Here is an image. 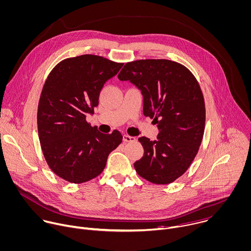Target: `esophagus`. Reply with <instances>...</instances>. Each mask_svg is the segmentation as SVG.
<instances>
[{
  "mask_svg": "<svg viewBox=\"0 0 251 251\" xmlns=\"http://www.w3.org/2000/svg\"><path fill=\"white\" fill-rule=\"evenodd\" d=\"M123 141L124 142H135L136 138L132 137V136H128V135H124L123 136Z\"/></svg>",
  "mask_w": 251,
  "mask_h": 251,
  "instance_id": "1",
  "label": "esophagus"
}]
</instances>
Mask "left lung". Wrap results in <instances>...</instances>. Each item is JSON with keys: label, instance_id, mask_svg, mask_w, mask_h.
Here are the masks:
<instances>
[{"label": "left lung", "instance_id": "1", "mask_svg": "<svg viewBox=\"0 0 251 251\" xmlns=\"http://www.w3.org/2000/svg\"><path fill=\"white\" fill-rule=\"evenodd\" d=\"M143 96V113L156 124L155 141L141 137L144 155L134 163L140 176L169 184L190 166L205 128V102L199 83L183 65L170 60H138L125 64L118 75Z\"/></svg>", "mask_w": 251, "mask_h": 251}]
</instances>
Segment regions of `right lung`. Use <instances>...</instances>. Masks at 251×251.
Segmentation results:
<instances>
[{
  "instance_id": "1",
  "label": "right lung",
  "mask_w": 251,
  "mask_h": 251,
  "mask_svg": "<svg viewBox=\"0 0 251 251\" xmlns=\"http://www.w3.org/2000/svg\"><path fill=\"white\" fill-rule=\"evenodd\" d=\"M122 66L88 54L63 60L49 74L38 103L37 127L44 157L59 177L72 183L97 177L121 144L119 131L102 134L86 117L99 105L104 83Z\"/></svg>"
}]
</instances>
